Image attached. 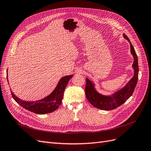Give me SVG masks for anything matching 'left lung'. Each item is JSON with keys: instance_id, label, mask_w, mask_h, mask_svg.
<instances>
[{"instance_id": "obj_1", "label": "left lung", "mask_w": 151, "mask_h": 151, "mask_svg": "<svg viewBox=\"0 0 151 151\" xmlns=\"http://www.w3.org/2000/svg\"><path fill=\"white\" fill-rule=\"evenodd\" d=\"M123 36L130 43V52L134 57L132 67L134 70V74L129 83L120 90L117 91L111 95L104 96L99 93L96 90L94 84L92 81H91L88 78L86 79L85 92L87 99L93 106L103 110H111L121 106L133 94L137 83L139 76L137 55L127 36L125 34H123Z\"/></svg>"}]
</instances>
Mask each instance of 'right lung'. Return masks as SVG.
Here are the masks:
<instances>
[{
	"label": "right lung",
	"mask_w": 151,
	"mask_h": 151,
	"mask_svg": "<svg viewBox=\"0 0 151 151\" xmlns=\"http://www.w3.org/2000/svg\"><path fill=\"white\" fill-rule=\"evenodd\" d=\"M73 77V75L63 77L59 81L55 89L48 96L42 99L35 101H26L20 99L14 94L11 91V94L14 99L24 109L36 114H46L52 113L58 108L61 104L63 97V93L68 84V82ZM7 78L8 77L7 74Z\"/></svg>",
	"instance_id": "obj_1"
}]
</instances>
